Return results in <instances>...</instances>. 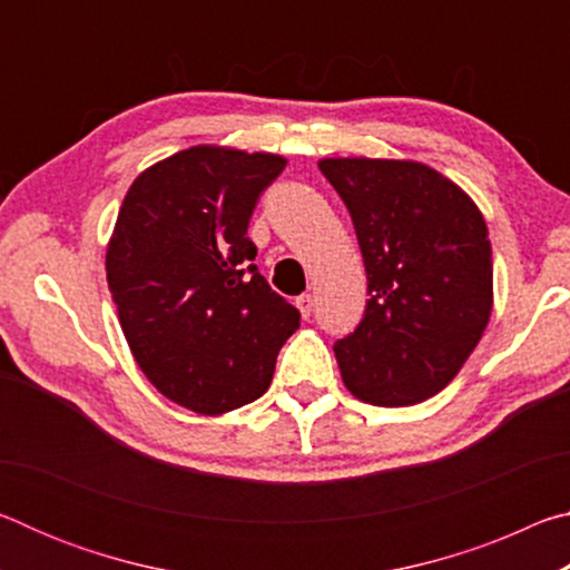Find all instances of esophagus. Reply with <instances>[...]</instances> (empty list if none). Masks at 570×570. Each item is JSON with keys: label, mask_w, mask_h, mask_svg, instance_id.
<instances>
[{"label": "esophagus", "mask_w": 570, "mask_h": 570, "mask_svg": "<svg viewBox=\"0 0 570 570\" xmlns=\"http://www.w3.org/2000/svg\"><path fill=\"white\" fill-rule=\"evenodd\" d=\"M296 306H298V312H302L304 320H308V316H312V308H314V296L312 294H302V296L296 298Z\"/></svg>", "instance_id": "obj_1"}]
</instances>
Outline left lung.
Segmentation results:
<instances>
[{
	"label": "left lung",
	"mask_w": 570,
	"mask_h": 570,
	"mask_svg": "<svg viewBox=\"0 0 570 570\" xmlns=\"http://www.w3.org/2000/svg\"><path fill=\"white\" fill-rule=\"evenodd\" d=\"M350 208L366 308L334 344L356 400L410 407L445 390L493 312V250L472 198L417 160L322 158Z\"/></svg>",
	"instance_id": "obj_1"
}]
</instances>
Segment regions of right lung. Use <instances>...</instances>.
I'll use <instances>...</instances> for the list:
<instances>
[{
    "label": "right lung",
    "instance_id": "add662e5",
    "mask_svg": "<svg viewBox=\"0 0 570 570\" xmlns=\"http://www.w3.org/2000/svg\"><path fill=\"white\" fill-rule=\"evenodd\" d=\"M274 153L193 146L125 193L105 272L135 362L163 397L224 414L262 397L298 312L254 264L256 200Z\"/></svg>",
    "mask_w": 570,
    "mask_h": 570
}]
</instances>
